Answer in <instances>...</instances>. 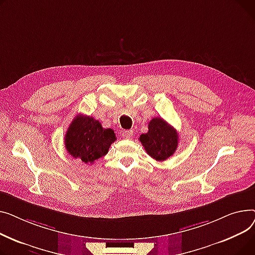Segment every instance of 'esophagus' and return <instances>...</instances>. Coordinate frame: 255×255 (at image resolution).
Instances as JSON below:
<instances>
[{
  "instance_id": "obj_1",
  "label": "esophagus",
  "mask_w": 255,
  "mask_h": 255,
  "mask_svg": "<svg viewBox=\"0 0 255 255\" xmlns=\"http://www.w3.org/2000/svg\"><path fill=\"white\" fill-rule=\"evenodd\" d=\"M123 137H125L127 139H130L133 137V131L132 130H125L123 132Z\"/></svg>"
}]
</instances>
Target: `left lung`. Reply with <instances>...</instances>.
Masks as SVG:
<instances>
[{
    "label": "left lung",
    "mask_w": 255,
    "mask_h": 255,
    "mask_svg": "<svg viewBox=\"0 0 255 255\" xmlns=\"http://www.w3.org/2000/svg\"><path fill=\"white\" fill-rule=\"evenodd\" d=\"M139 139L146 152L158 161L172 156L179 142L176 129L160 117H154L149 122L148 131L142 133Z\"/></svg>",
    "instance_id": "obj_1"
}]
</instances>
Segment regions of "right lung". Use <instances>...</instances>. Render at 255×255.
Masks as SVG:
<instances>
[{"label": "right lung", "instance_id": "obj_1", "mask_svg": "<svg viewBox=\"0 0 255 255\" xmlns=\"http://www.w3.org/2000/svg\"><path fill=\"white\" fill-rule=\"evenodd\" d=\"M116 140L114 130L103 128L92 116L78 115L73 119L65 136L67 151L84 163H94L108 153L109 147Z\"/></svg>", "mask_w": 255, "mask_h": 255}]
</instances>
